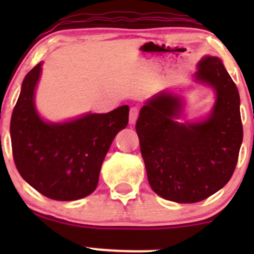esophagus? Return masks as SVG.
Masks as SVG:
<instances>
[{
	"label": "esophagus",
	"instance_id": "34e87169",
	"mask_svg": "<svg viewBox=\"0 0 254 254\" xmlns=\"http://www.w3.org/2000/svg\"><path fill=\"white\" fill-rule=\"evenodd\" d=\"M139 111L137 107H131L130 109V116H129V123L130 124H135L137 121V117H138Z\"/></svg>",
	"mask_w": 254,
	"mask_h": 254
}]
</instances>
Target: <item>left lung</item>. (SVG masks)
Segmentation results:
<instances>
[{"mask_svg": "<svg viewBox=\"0 0 254 254\" xmlns=\"http://www.w3.org/2000/svg\"><path fill=\"white\" fill-rule=\"evenodd\" d=\"M196 78L216 92L205 121L177 122L182 98L161 92L145 103L136 123L151 189L177 203L200 202L221 190L234 173L243 142L240 97L220 58L204 57Z\"/></svg>", "mask_w": 254, "mask_h": 254, "instance_id": "obj_1", "label": "left lung"}]
</instances>
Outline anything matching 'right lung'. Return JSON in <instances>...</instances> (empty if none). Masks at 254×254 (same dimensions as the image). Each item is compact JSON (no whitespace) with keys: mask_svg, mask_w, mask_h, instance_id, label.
<instances>
[{"mask_svg":"<svg viewBox=\"0 0 254 254\" xmlns=\"http://www.w3.org/2000/svg\"><path fill=\"white\" fill-rule=\"evenodd\" d=\"M42 71L26 75L10 119L11 150L20 176L55 200H76L97 189L100 168L113 138L129 122V106L88 113L65 123H46L34 106Z\"/></svg>","mask_w":254,"mask_h":254,"instance_id":"1","label":"right lung"}]
</instances>
